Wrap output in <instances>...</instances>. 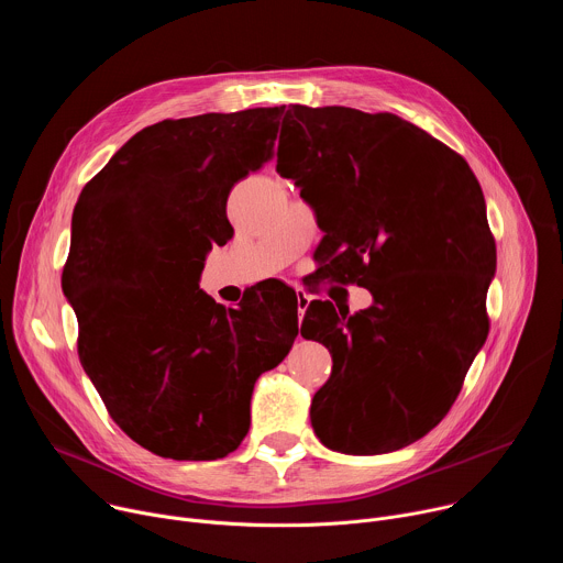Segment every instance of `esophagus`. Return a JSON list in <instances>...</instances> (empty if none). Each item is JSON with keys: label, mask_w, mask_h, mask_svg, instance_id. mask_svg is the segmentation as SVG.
I'll list each match as a JSON object with an SVG mask.
<instances>
[{"label": "esophagus", "mask_w": 563, "mask_h": 563, "mask_svg": "<svg viewBox=\"0 0 563 563\" xmlns=\"http://www.w3.org/2000/svg\"><path fill=\"white\" fill-rule=\"evenodd\" d=\"M296 300H298V318H302L309 307V296L305 291H296Z\"/></svg>", "instance_id": "34e87169"}]
</instances>
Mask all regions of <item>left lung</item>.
I'll list each match as a JSON object with an SVG mask.
<instances>
[{
    "mask_svg": "<svg viewBox=\"0 0 563 563\" xmlns=\"http://www.w3.org/2000/svg\"><path fill=\"white\" fill-rule=\"evenodd\" d=\"M276 172L316 213L328 274L372 294L354 316L330 300L305 311L300 334L334 363L311 428L343 454L406 448L448 415L488 336L497 250L484 191L417 124L350 107L289 104Z\"/></svg>",
    "mask_w": 563,
    "mask_h": 563,
    "instance_id": "1",
    "label": "left lung"
}]
</instances>
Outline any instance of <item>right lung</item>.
<instances>
[{
  "instance_id": "obj_1",
  "label": "right lung",
  "mask_w": 563,
  "mask_h": 563,
  "mask_svg": "<svg viewBox=\"0 0 563 563\" xmlns=\"http://www.w3.org/2000/svg\"><path fill=\"white\" fill-rule=\"evenodd\" d=\"M285 107L163 120L126 140L82 189L62 289L79 361L113 421L176 461H216L250 432L258 376L298 334L291 294L227 309L200 289L224 245L231 187L272 157Z\"/></svg>"
}]
</instances>
